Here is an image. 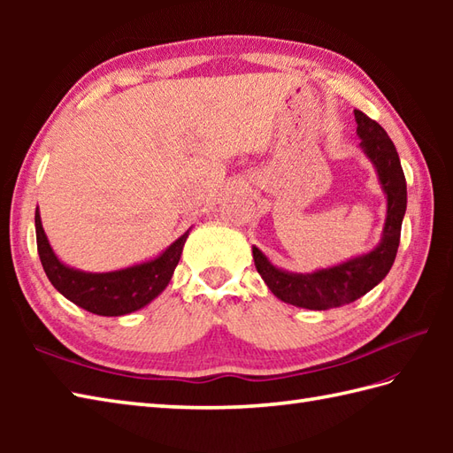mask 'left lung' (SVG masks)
I'll use <instances>...</instances> for the list:
<instances>
[{
	"label": "left lung",
	"mask_w": 453,
	"mask_h": 453,
	"mask_svg": "<svg viewBox=\"0 0 453 453\" xmlns=\"http://www.w3.org/2000/svg\"><path fill=\"white\" fill-rule=\"evenodd\" d=\"M354 119L358 124L356 132L362 138L360 146L378 169L383 192L388 195V218L381 243L368 255L350 258L339 266L323 268L313 274L280 271L253 247L255 266L271 292L278 300L303 307V310L325 311L358 300L388 276L397 257L401 224L407 210L405 173H403L397 150L388 132L378 122L365 117L362 111H354Z\"/></svg>",
	"instance_id": "1"
}]
</instances>
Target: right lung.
I'll list each match as a JSON object with an SVG mask.
<instances>
[{"instance_id": "add662e5", "label": "right lung", "mask_w": 453, "mask_h": 453, "mask_svg": "<svg viewBox=\"0 0 453 453\" xmlns=\"http://www.w3.org/2000/svg\"><path fill=\"white\" fill-rule=\"evenodd\" d=\"M36 249L48 280L67 300L95 315L119 317L148 305L169 284L173 271L179 265L188 232L167 247L157 258L143 265L114 273H81L62 265L54 255L41 224V214L35 211Z\"/></svg>"}]
</instances>
